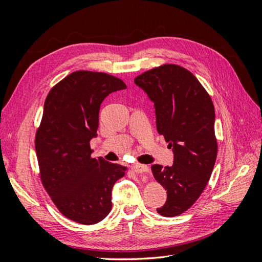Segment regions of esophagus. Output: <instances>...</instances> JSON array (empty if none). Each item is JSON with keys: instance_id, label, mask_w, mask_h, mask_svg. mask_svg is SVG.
Returning <instances> with one entry per match:
<instances>
[{"instance_id": "esophagus-1", "label": "esophagus", "mask_w": 262, "mask_h": 262, "mask_svg": "<svg viewBox=\"0 0 262 262\" xmlns=\"http://www.w3.org/2000/svg\"><path fill=\"white\" fill-rule=\"evenodd\" d=\"M132 170L137 173H144V172H148L149 169L146 165L143 164H134L132 166Z\"/></svg>"}]
</instances>
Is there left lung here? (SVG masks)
I'll use <instances>...</instances> for the list:
<instances>
[{"instance_id": "8db88e82", "label": "left lung", "mask_w": 262, "mask_h": 262, "mask_svg": "<svg viewBox=\"0 0 262 262\" xmlns=\"http://www.w3.org/2000/svg\"><path fill=\"white\" fill-rule=\"evenodd\" d=\"M154 102L158 134L172 148L173 163L155 164V180L167 190V200L157 213L180 215L194 204L207 187L216 161L213 101L187 69L163 64L134 78Z\"/></svg>"}]
</instances>
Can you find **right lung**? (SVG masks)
Segmentation results:
<instances>
[{"label":"right lung","mask_w":262,"mask_h":262,"mask_svg":"<svg viewBox=\"0 0 262 262\" xmlns=\"http://www.w3.org/2000/svg\"><path fill=\"white\" fill-rule=\"evenodd\" d=\"M120 78L104 72L76 71L50 90L35 147L39 176L47 193L67 219L83 225L104 220L112 210V190L126 168L93 158L100 104L125 90Z\"/></svg>","instance_id":"obj_1"}]
</instances>
